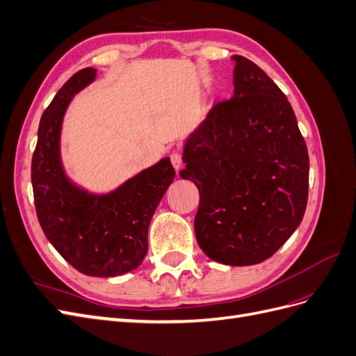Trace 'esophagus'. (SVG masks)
Returning a JSON list of instances; mask_svg holds the SVG:
<instances>
[{"label": "esophagus", "mask_w": 356, "mask_h": 356, "mask_svg": "<svg viewBox=\"0 0 356 356\" xmlns=\"http://www.w3.org/2000/svg\"><path fill=\"white\" fill-rule=\"evenodd\" d=\"M170 161H172V165H174V168L177 169V170H179V168H181V165H182V156H181V153H178V152H174L170 154Z\"/></svg>", "instance_id": "esophagus-1"}]
</instances>
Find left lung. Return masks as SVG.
<instances>
[{
	"instance_id": "1",
	"label": "left lung",
	"mask_w": 356,
	"mask_h": 356,
	"mask_svg": "<svg viewBox=\"0 0 356 356\" xmlns=\"http://www.w3.org/2000/svg\"><path fill=\"white\" fill-rule=\"evenodd\" d=\"M233 60L234 93L190 134L179 175L199 188L202 251L222 264L251 266L272 257L303 220L309 154L284 92L250 59Z\"/></svg>"
}]
</instances>
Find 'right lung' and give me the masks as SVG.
I'll list each match as a JSON object with an SVG mask.
<instances>
[{
	"label": "right lung",
	"instance_id": "right-lung-1",
	"mask_svg": "<svg viewBox=\"0 0 356 356\" xmlns=\"http://www.w3.org/2000/svg\"><path fill=\"white\" fill-rule=\"evenodd\" d=\"M95 77L93 68L75 72L42 113L31 179L40 225L55 250L84 275L113 277L143 263L149 221L175 169L165 157L105 195L89 193L67 177L60 161L62 120L74 95Z\"/></svg>",
	"mask_w": 356,
	"mask_h": 356
}]
</instances>
